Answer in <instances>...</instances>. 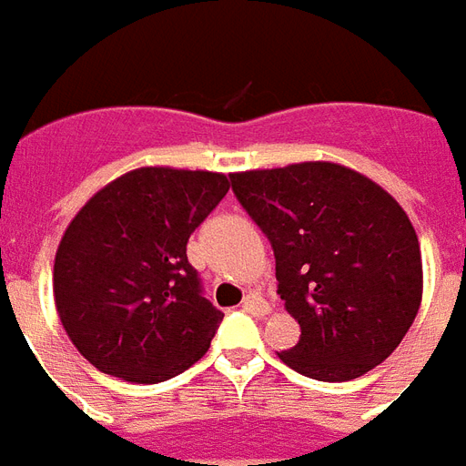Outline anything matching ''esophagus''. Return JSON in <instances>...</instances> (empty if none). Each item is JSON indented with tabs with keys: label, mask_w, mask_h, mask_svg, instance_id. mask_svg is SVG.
<instances>
[{
	"label": "esophagus",
	"mask_w": 466,
	"mask_h": 466,
	"mask_svg": "<svg viewBox=\"0 0 466 466\" xmlns=\"http://www.w3.org/2000/svg\"><path fill=\"white\" fill-rule=\"evenodd\" d=\"M243 310L255 315V318H264V315H269V305L264 303V298L255 296V293H248L243 298Z\"/></svg>",
	"instance_id": "obj_1"
}]
</instances>
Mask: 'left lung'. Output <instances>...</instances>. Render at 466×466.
<instances>
[{
  "label": "left lung",
  "instance_id": "1",
  "mask_svg": "<svg viewBox=\"0 0 466 466\" xmlns=\"http://www.w3.org/2000/svg\"><path fill=\"white\" fill-rule=\"evenodd\" d=\"M230 182L269 238L277 293L300 325L298 344L279 359L322 382L380 366L409 332L423 293L419 238L404 209L337 163L248 170Z\"/></svg>",
  "mask_w": 466,
  "mask_h": 466
}]
</instances>
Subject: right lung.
I'll return each instance as SVG.
<instances>
[{"label": "right lung", "instance_id": "1", "mask_svg": "<svg viewBox=\"0 0 466 466\" xmlns=\"http://www.w3.org/2000/svg\"><path fill=\"white\" fill-rule=\"evenodd\" d=\"M230 182L137 168L96 192L55 257V305L88 363L127 382L170 380L209 349L223 312L204 298L187 240Z\"/></svg>", "mask_w": 466, "mask_h": 466}]
</instances>
